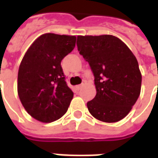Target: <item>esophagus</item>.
<instances>
[{
	"label": "esophagus",
	"instance_id": "obj_1",
	"mask_svg": "<svg viewBox=\"0 0 158 158\" xmlns=\"http://www.w3.org/2000/svg\"><path fill=\"white\" fill-rule=\"evenodd\" d=\"M83 87V85H76V90H77V91H79V90H80V89H81V88Z\"/></svg>",
	"mask_w": 158,
	"mask_h": 158
}]
</instances>
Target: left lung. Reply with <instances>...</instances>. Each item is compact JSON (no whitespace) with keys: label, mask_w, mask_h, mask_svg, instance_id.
<instances>
[{"label":"left lung","mask_w":158,"mask_h":158,"mask_svg":"<svg viewBox=\"0 0 158 158\" xmlns=\"http://www.w3.org/2000/svg\"><path fill=\"white\" fill-rule=\"evenodd\" d=\"M77 47L94 75L97 93L87 102L89 112L106 123L123 119L141 92L142 75L135 55L120 39L110 34L79 35Z\"/></svg>","instance_id":"1"}]
</instances>
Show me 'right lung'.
<instances>
[{"instance_id": "1", "label": "right lung", "mask_w": 158, "mask_h": 158, "mask_svg": "<svg viewBox=\"0 0 158 158\" xmlns=\"http://www.w3.org/2000/svg\"><path fill=\"white\" fill-rule=\"evenodd\" d=\"M76 36L48 33L27 49L18 72L17 91L31 117L51 123L66 112L73 98L67 86L61 60L75 48Z\"/></svg>"}]
</instances>
